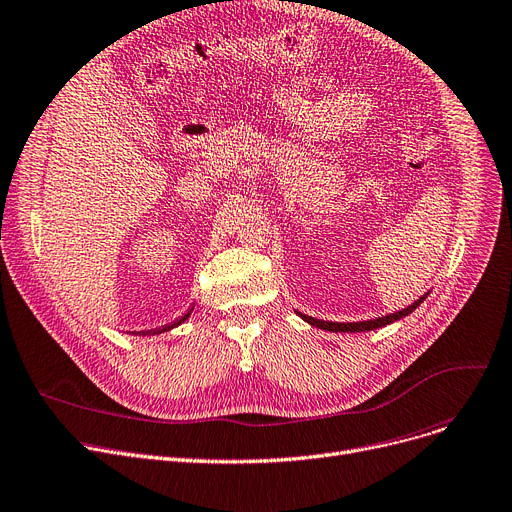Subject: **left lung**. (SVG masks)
<instances>
[{
  "mask_svg": "<svg viewBox=\"0 0 512 512\" xmlns=\"http://www.w3.org/2000/svg\"><path fill=\"white\" fill-rule=\"evenodd\" d=\"M429 295V293H427ZM427 295H422L420 299H416L412 305H408L406 309L402 311H395V314H389V316H383V318H374V320H364V322H324V320H318V318H311V316H305L301 314V311H297V314L301 316V320H305L307 324L316 326V328H322V330H330V332H366V330H374V328H383L391 322H397L406 318L408 314H412V311L427 299Z\"/></svg>",
  "mask_w": 512,
  "mask_h": 512,
  "instance_id": "1",
  "label": "left lung"
}]
</instances>
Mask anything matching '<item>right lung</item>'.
Returning <instances> with one entry per match:
<instances>
[{
    "label": "right lung",
    "mask_w": 512,
    "mask_h": 512,
    "mask_svg": "<svg viewBox=\"0 0 512 512\" xmlns=\"http://www.w3.org/2000/svg\"><path fill=\"white\" fill-rule=\"evenodd\" d=\"M190 314H192V309L188 311V314H184L180 320H175L173 324H167V326H163V328H157V330H142V332H138V335H142V337H146V335H161V332H165V330H171V328H175V326H180L182 322H186V320L190 318Z\"/></svg>",
    "instance_id": "add662e5"
}]
</instances>
